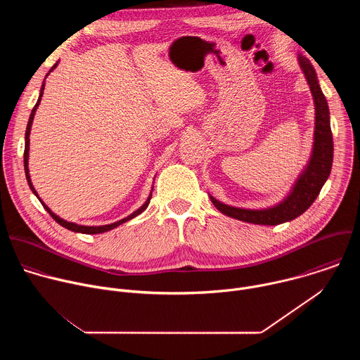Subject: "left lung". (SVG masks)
<instances>
[{
	"mask_svg": "<svg viewBox=\"0 0 360 360\" xmlns=\"http://www.w3.org/2000/svg\"><path fill=\"white\" fill-rule=\"evenodd\" d=\"M300 70L309 84L315 104V132L311 158L303 171L299 174L288 196L264 210H245L231 207L211 196L215 208L226 217L255 225H279L289 222L302 215L318 198L322 186L328 181L333 162V138L330 131V117L328 101L319 86L316 71L311 61L303 56H297Z\"/></svg>",
	"mask_w": 360,
	"mask_h": 360,
	"instance_id": "1",
	"label": "left lung"
}]
</instances>
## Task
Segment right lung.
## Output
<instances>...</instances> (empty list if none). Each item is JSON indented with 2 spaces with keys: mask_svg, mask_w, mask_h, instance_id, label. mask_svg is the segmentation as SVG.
<instances>
[{
  "mask_svg": "<svg viewBox=\"0 0 360 360\" xmlns=\"http://www.w3.org/2000/svg\"><path fill=\"white\" fill-rule=\"evenodd\" d=\"M57 65H58V63L49 70V72L51 71H54L56 68H57ZM49 72L45 75V78L49 75ZM44 88H45V82H42V85H41V89H39V96H38V101H37V104H35V107L32 108V111H31V115H30V120H28V124H27V129H25V149H24V169H25V176H27V182H28V185H30V189L32 191V193L39 199V202L42 203V207L45 208V211L53 217V219L56 221V222H58L61 226H64V228H67V229H70V231H72V232H78V233H88V235H95V233H104V232H108V231H111V229H114V228H117V226H120V225H122V224H125V222H128L129 219H132V218H135V217H138L139 214H142L146 208H148V203H149V200H150V198H152V191H153V186H152V189H150V192H149V196H148V199L145 200V203L142 205V207L139 208V210H136L135 212H132L131 215H128L127 218H124V219H121V221H118V222H114V224H110V225H101V226H85V225H78V224H74V222H68V221H64L63 218H60L58 215H56L53 211H51L46 205L41 200V198L38 196V193H37V191H35V188H34V185H32V182H31V176H30V169H28V155H30V134H31V125H32V121H34V115H35V112H37V108H38V105H39V102H41V98H42V94H44Z\"/></svg>",
  "mask_w": 360,
  "mask_h": 360,
  "instance_id": "add662e5",
  "label": "right lung"
}]
</instances>
